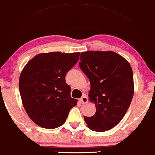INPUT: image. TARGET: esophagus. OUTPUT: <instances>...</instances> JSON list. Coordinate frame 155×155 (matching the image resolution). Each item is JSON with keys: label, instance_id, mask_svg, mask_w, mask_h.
I'll use <instances>...</instances> for the list:
<instances>
[{"label": "esophagus", "instance_id": "obj_1", "mask_svg": "<svg viewBox=\"0 0 155 155\" xmlns=\"http://www.w3.org/2000/svg\"><path fill=\"white\" fill-rule=\"evenodd\" d=\"M80 102H81L82 104H85L88 102V98L86 97L85 94H84L82 96V97L80 99Z\"/></svg>", "mask_w": 155, "mask_h": 155}]
</instances>
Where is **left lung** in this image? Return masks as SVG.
Returning a JSON list of instances; mask_svg holds the SVG:
<instances>
[{
    "mask_svg": "<svg viewBox=\"0 0 155 155\" xmlns=\"http://www.w3.org/2000/svg\"><path fill=\"white\" fill-rule=\"evenodd\" d=\"M79 66L90 81L89 100L95 104L94 116L84 117L88 127L105 132L120 122L134 95L133 72L130 63L113 51L82 52Z\"/></svg>",
    "mask_w": 155,
    "mask_h": 155,
    "instance_id": "1",
    "label": "left lung"
}]
</instances>
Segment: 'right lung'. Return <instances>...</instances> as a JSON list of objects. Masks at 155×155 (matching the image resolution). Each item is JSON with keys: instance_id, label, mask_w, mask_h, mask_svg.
Wrapping results in <instances>:
<instances>
[{"instance_id": "1", "label": "right lung", "mask_w": 155, "mask_h": 155, "mask_svg": "<svg viewBox=\"0 0 155 155\" xmlns=\"http://www.w3.org/2000/svg\"><path fill=\"white\" fill-rule=\"evenodd\" d=\"M80 53L51 52L34 56L19 79L23 105L31 120L46 129L61 126L77 99L71 97L66 74L74 67Z\"/></svg>"}]
</instances>
